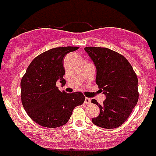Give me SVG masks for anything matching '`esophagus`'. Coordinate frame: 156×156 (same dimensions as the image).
<instances>
[{
  "label": "esophagus",
  "instance_id": "esophagus-1",
  "mask_svg": "<svg viewBox=\"0 0 156 156\" xmlns=\"http://www.w3.org/2000/svg\"><path fill=\"white\" fill-rule=\"evenodd\" d=\"M90 102H91V99H90V98H85V101H84V103H85L86 104H90Z\"/></svg>",
  "mask_w": 156,
  "mask_h": 156
}]
</instances>
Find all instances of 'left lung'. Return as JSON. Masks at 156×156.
I'll return each mask as SVG.
<instances>
[{"label": "left lung", "instance_id": "obj_1", "mask_svg": "<svg viewBox=\"0 0 156 156\" xmlns=\"http://www.w3.org/2000/svg\"><path fill=\"white\" fill-rule=\"evenodd\" d=\"M97 69L96 83L104 90L106 100L99 104L100 114L92 122L103 128H118L125 122L138 101V77L125 56L108 48L86 47Z\"/></svg>", "mask_w": 156, "mask_h": 156}]
</instances>
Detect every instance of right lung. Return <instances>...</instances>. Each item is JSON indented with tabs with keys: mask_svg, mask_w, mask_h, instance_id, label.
<instances>
[{
	"mask_svg": "<svg viewBox=\"0 0 156 156\" xmlns=\"http://www.w3.org/2000/svg\"><path fill=\"white\" fill-rule=\"evenodd\" d=\"M78 47H58L35 57L21 80V103L28 116L45 128H58L68 122L73 110L81 105L85 97L81 92L66 94L57 87L64 85L62 59Z\"/></svg>",
	"mask_w": 156,
	"mask_h": 156,
	"instance_id": "obj_1",
	"label": "right lung"
}]
</instances>
